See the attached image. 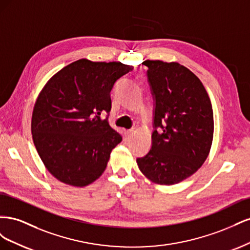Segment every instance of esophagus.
Masks as SVG:
<instances>
[{
  "label": "esophagus",
  "instance_id": "esophagus-1",
  "mask_svg": "<svg viewBox=\"0 0 250 250\" xmlns=\"http://www.w3.org/2000/svg\"><path fill=\"white\" fill-rule=\"evenodd\" d=\"M133 132H134V130H132V129H129V130H126V137L129 139V138H131L132 137V134H133Z\"/></svg>",
  "mask_w": 250,
  "mask_h": 250
}]
</instances>
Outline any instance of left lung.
<instances>
[{
  "label": "left lung",
  "instance_id": "1",
  "mask_svg": "<svg viewBox=\"0 0 250 250\" xmlns=\"http://www.w3.org/2000/svg\"><path fill=\"white\" fill-rule=\"evenodd\" d=\"M155 99L154 130L149 152L137 163L153 184L176 185L208 158L214 137V115L202 82L178 62L145 60Z\"/></svg>",
  "mask_w": 250,
  "mask_h": 250
}]
</instances>
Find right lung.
Returning <instances> with one entry per match:
<instances>
[{
	"label": "right lung",
	"mask_w": 250,
	"mask_h": 250,
	"mask_svg": "<svg viewBox=\"0 0 250 250\" xmlns=\"http://www.w3.org/2000/svg\"><path fill=\"white\" fill-rule=\"evenodd\" d=\"M132 69L82 58L53 75L41 90L32 112V139L44 167L60 183L86 187L106 169L122 137L100 116L110 111L115 82Z\"/></svg>",
	"instance_id": "1"
}]
</instances>
